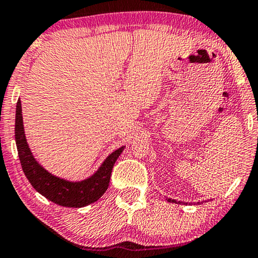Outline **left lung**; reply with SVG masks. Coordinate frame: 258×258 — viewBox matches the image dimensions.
I'll list each match as a JSON object with an SVG mask.
<instances>
[{"instance_id": "obj_1", "label": "left lung", "mask_w": 258, "mask_h": 258, "mask_svg": "<svg viewBox=\"0 0 258 258\" xmlns=\"http://www.w3.org/2000/svg\"><path fill=\"white\" fill-rule=\"evenodd\" d=\"M167 201L168 202H171V203H176V204H182V202H177V201L176 200H171V199H167ZM203 202H207V201H203ZM203 202H197V204H200V203H203ZM184 204H188V203H184ZM190 204V203H189ZM195 204V203H194Z\"/></svg>"}]
</instances>
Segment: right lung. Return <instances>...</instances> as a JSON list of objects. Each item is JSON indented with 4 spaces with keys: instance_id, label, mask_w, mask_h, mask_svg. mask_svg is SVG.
<instances>
[{
    "instance_id": "1",
    "label": "right lung",
    "mask_w": 258,
    "mask_h": 258,
    "mask_svg": "<svg viewBox=\"0 0 258 258\" xmlns=\"http://www.w3.org/2000/svg\"><path fill=\"white\" fill-rule=\"evenodd\" d=\"M15 141L23 172L34 189L51 202L68 208L86 207L96 202L107 191L112 167L125 148L121 147L111 153L100 168L86 179L73 182L57 177L38 163L28 146L24 134L21 100L17 101L16 104Z\"/></svg>"
}]
</instances>
